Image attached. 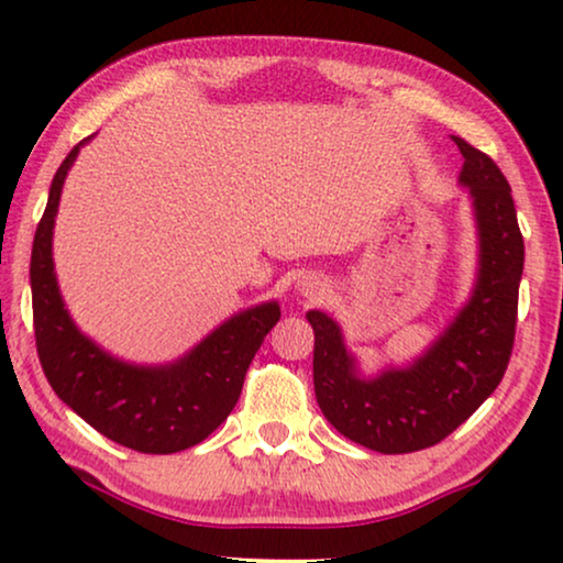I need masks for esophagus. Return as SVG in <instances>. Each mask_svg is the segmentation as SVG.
<instances>
[{
    "label": "esophagus",
    "instance_id": "34e87169",
    "mask_svg": "<svg viewBox=\"0 0 563 563\" xmlns=\"http://www.w3.org/2000/svg\"><path fill=\"white\" fill-rule=\"evenodd\" d=\"M299 291H302L305 297H318L322 291V284L318 279H312V276H302V279H299Z\"/></svg>",
    "mask_w": 563,
    "mask_h": 563
}]
</instances>
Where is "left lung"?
<instances>
[{
	"mask_svg": "<svg viewBox=\"0 0 563 563\" xmlns=\"http://www.w3.org/2000/svg\"><path fill=\"white\" fill-rule=\"evenodd\" d=\"M464 156L459 181L468 187L479 230V272L468 302L441 338L410 366L358 374L341 328L310 310L312 379L322 415L338 433L379 453H412L441 443L479 410L510 364L526 245L512 191L495 161L451 135Z\"/></svg>",
	"mask_w": 563,
	"mask_h": 563,
	"instance_id": "1",
	"label": "left lung"
}]
</instances>
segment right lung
Masks as SVG:
<instances>
[{
  "label": "right lung",
  "instance_id": "right-lung-1",
  "mask_svg": "<svg viewBox=\"0 0 563 563\" xmlns=\"http://www.w3.org/2000/svg\"><path fill=\"white\" fill-rule=\"evenodd\" d=\"M81 145H74L53 176L30 256L37 358L53 391L110 441L141 453L191 449L233 412L253 356L282 318L279 305L233 314L168 366H133L99 349L74 325L53 272V222Z\"/></svg>",
  "mask_w": 563,
  "mask_h": 563
}]
</instances>
